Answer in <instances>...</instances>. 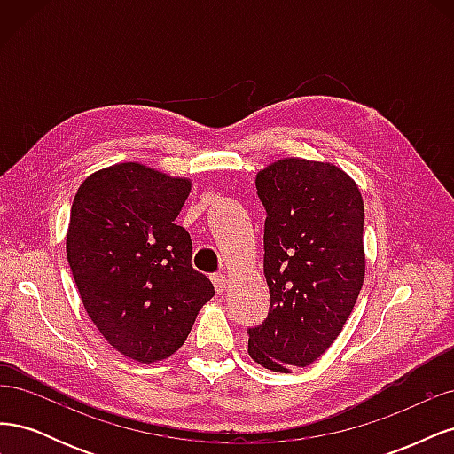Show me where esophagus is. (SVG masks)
Instances as JSON below:
<instances>
[{
	"label": "esophagus",
	"mask_w": 454,
	"mask_h": 454,
	"mask_svg": "<svg viewBox=\"0 0 454 454\" xmlns=\"http://www.w3.org/2000/svg\"><path fill=\"white\" fill-rule=\"evenodd\" d=\"M212 282H214L215 292L222 295L225 292V287H227V278L223 277V274H215V277H212Z\"/></svg>",
	"instance_id": "obj_1"
}]
</instances>
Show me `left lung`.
I'll return each mask as SVG.
<instances>
[{"instance_id":"left-lung-1","label":"left lung","mask_w":454,"mask_h":454,"mask_svg":"<svg viewBox=\"0 0 454 454\" xmlns=\"http://www.w3.org/2000/svg\"><path fill=\"white\" fill-rule=\"evenodd\" d=\"M267 210V320L250 329L252 360L277 373L307 367L342 332L365 278L364 199L332 162L286 157L255 176Z\"/></svg>"}]
</instances>
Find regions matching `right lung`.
I'll use <instances>...</instances> for the list:
<instances>
[{"mask_svg": "<svg viewBox=\"0 0 454 454\" xmlns=\"http://www.w3.org/2000/svg\"><path fill=\"white\" fill-rule=\"evenodd\" d=\"M193 182L142 162H117L79 185L66 254L89 318L117 352L140 364L180 348L212 282L191 267L176 225Z\"/></svg>", "mask_w": 454, "mask_h": 454, "instance_id": "right-lung-1", "label": "right lung"}]
</instances>
